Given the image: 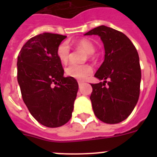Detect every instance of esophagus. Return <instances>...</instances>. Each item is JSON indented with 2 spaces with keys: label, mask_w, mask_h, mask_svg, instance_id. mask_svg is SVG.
<instances>
[{
  "label": "esophagus",
  "mask_w": 157,
  "mask_h": 157,
  "mask_svg": "<svg viewBox=\"0 0 157 157\" xmlns=\"http://www.w3.org/2000/svg\"><path fill=\"white\" fill-rule=\"evenodd\" d=\"M78 86H82L83 84V82L82 81H78Z\"/></svg>",
  "instance_id": "34e87169"
}]
</instances>
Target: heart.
I'll return each mask as SVG.
<instances>
[{"label":"heart","mask_w":157,"mask_h":157,"mask_svg":"<svg viewBox=\"0 0 157 157\" xmlns=\"http://www.w3.org/2000/svg\"><path fill=\"white\" fill-rule=\"evenodd\" d=\"M78 46L82 48L88 52L89 56H91L95 51L94 45L90 40L81 39L77 41ZM70 48L66 42H62L58 45L56 48V55L58 59L62 63H66L68 61ZM93 69L89 64H76L71 63L65 69V73L67 76L74 78L76 79H86L92 74Z\"/></svg>","instance_id":"b5f03b06"}]
</instances>
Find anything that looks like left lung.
Returning a JSON list of instances; mask_svg holds the SVG:
<instances>
[{"mask_svg": "<svg viewBox=\"0 0 157 157\" xmlns=\"http://www.w3.org/2000/svg\"><path fill=\"white\" fill-rule=\"evenodd\" d=\"M101 37L105 60L95 77L105 80L91 84L90 96L95 116L101 121L116 124L126 120L138 103L141 71L135 46L122 32L100 26L86 33Z\"/></svg>", "mask_w": 157, "mask_h": 157, "instance_id": "1", "label": "left lung"}]
</instances>
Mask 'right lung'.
<instances>
[{
  "mask_svg": "<svg viewBox=\"0 0 157 157\" xmlns=\"http://www.w3.org/2000/svg\"><path fill=\"white\" fill-rule=\"evenodd\" d=\"M67 36L42 33L31 37L19 52L17 80L22 98L32 116L47 127L70 120L78 84L64 77L56 48Z\"/></svg>",
  "mask_w": 157,
  "mask_h": 157,
  "instance_id": "obj_1",
  "label": "right lung"
}]
</instances>
